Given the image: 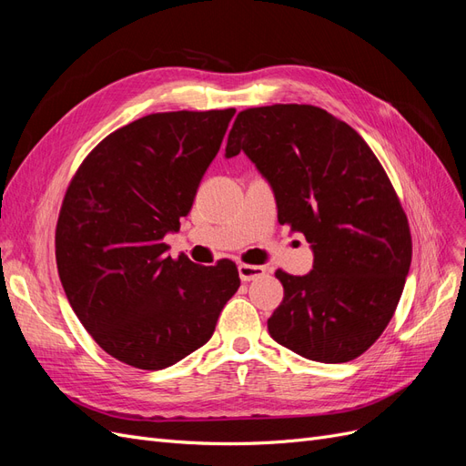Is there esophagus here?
Returning <instances> with one entry per match:
<instances>
[{"label":"esophagus","instance_id":"esophagus-1","mask_svg":"<svg viewBox=\"0 0 466 466\" xmlns=\"http://www.w3.org/2000/svg\"><path fill=\"white\" fill-rule=\"evenodd\" d=\"M238 276H241L243 281H252L266 276V268L257 266V264H238Z\"/></svg>","mask_w":466,"mask_h":466}]
</instances>
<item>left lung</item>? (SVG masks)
<instances>
[{"mask_svg": "<svg viewBox=\"0 0 466 466\" xmlns=\"http://www.w3.org/2000/svg\"><path fill=\"white\" fill-rule=\"evenodd\" d=\"M241 151L270 182L278 221L303 233L315 255L305 276L276 270L284 301L268 332L307 360H356L387 329L412 260L385 168L351 126L313 105L238 112L225 157Z\"/></svg>", "mask_w": 466, "mask_h": 466, "instance_id": "1", "label": "left lung"}]
</instances>
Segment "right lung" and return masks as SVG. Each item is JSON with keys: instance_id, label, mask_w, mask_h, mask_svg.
<instances>
[{"instance_id": "add662e5", "label": "right lung", "mask_w": 466, "mask_h": 466, "mask_svg": "<svg viewBox=\"0 0 466 466\" xmlns=\"http://www.w3.org/2000/svg\"><path fill=\"white\" fill-rule=\"evenodd\" d=\"M235 115L157 112L108 134L77 168L56 225L67 301L108 356L157 371L204 346L241 286L233 262L167 257Z\"/></svg>"}]
</instances>
